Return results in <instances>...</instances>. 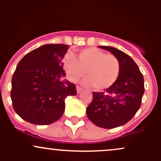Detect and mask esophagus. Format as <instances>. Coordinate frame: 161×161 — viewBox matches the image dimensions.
Listing matches in <instances>:
<instances>
[{"label": "esophagus", "instance_id": "esophagus-1", "mask_svg": "<svg viewBox=\"0 0 161 161\" xmlns=\"http://www.w3.org/2000/svg\"><path fill=\"white\" fill-rule=\"evenodd\" d=\"M76 90H77V93H79V92H82V87L79 86H76Z\"/></svg>", "mask_w": 161, "mask_h": 161}]
</instances>
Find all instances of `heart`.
Returning a JSON list of instances; mask_svg holds the SVG:
<instances>
[{
	"label": "heart",
	"mask_w": 161,
	"mask_h": 161,
	"mask_svg": "<svg viewBox=\"0 0 161 161\" xmlns=\"http://www.w3.org/2000/svg\"><path fill=\"white\" fill-rule=\"evenodd\" d=\"M63 66L69 80L75 82L86 74L88 78L84 83L92 84L96 90H104L113 85L121 71V64L116 56L96 47L79 50L77 58L68 53L63 59Z\"/></svg>",
	"instance_id": "heart-1"
}]
</instances>
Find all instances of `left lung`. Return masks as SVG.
Returning a JSON list of instances; mask_svg holds the SVG:
<instances>
[{"label":"left lung","mask_w":161,"mask_h":161,"mask_svg":"<svg viewBox=\"0 0 161 161\" xmlns=\"http://www.w3.org/2000/svg\"><path fill=\"white\" fill-rule=\"evenodd\" d=\"M118 58L121 71L116 82L103 92H92L87 107L88 118L95 125L114 129L129 122L140 108L144 94V79L132 58L112 47L99 46Z\"/></svg>","instance_id":"1"}]
</instances>
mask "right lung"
<instances>
[{
    "label": "right lung",
    "instance_id": "right-lung-1",
    "mask_svg": "<svg viewBox=\"0 0 161 161\" xmlns=\"http://www.w3.org/2000/svg\"><path fill=\"white\" fill-rule=\"evenodd\" d=\"M69 45L46 44L25 54L11 79L14 111L31 124L44 125L58 121L64 111V100L75 96L74 83L64 79L62 59Z\"/></svg>",
    "mask_w": 161,
    "mask_h": 161
}]
</instances>
